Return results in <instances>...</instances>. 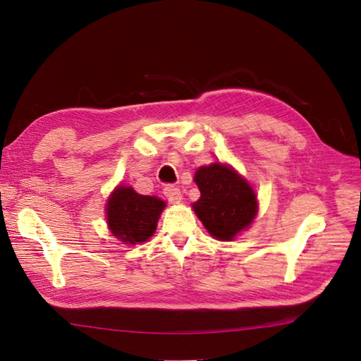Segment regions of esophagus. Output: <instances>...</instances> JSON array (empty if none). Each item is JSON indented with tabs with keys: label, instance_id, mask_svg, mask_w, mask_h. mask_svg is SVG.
Here are the masks:
<instances>
[{
	"label": "esophagus",
	"instance_id": "1",
	"mask_svg": "<svg viewBox=\"0 0 361 361\" xmlns=\"http://www.w3.org/2000/svg\"><path fill=\"white\" fill-rule=\"evenodd\" d=\"M163 193H164V197L168 198V201L172 202V204H177V202H180L183 200L181 190L175 186H166L163 189Z\"/></svg>",
	"mask_w": 361,
	"mask_h": 361
}]
</instances>
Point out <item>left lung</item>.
I'll use <instances>...</instances> for the list:
<instances>
[{
  "instance_id": "left-lung-1",
  "label": "left lung",
  "mask_w": 361,
  "mask_h": 361,
  "mask_svg": "<svg viewBox=\"0 0 361 361\" xmlns=\"http://www.w3.org/2000/svg\"><path fill=\"white\" fill-rule=\"evenodd\" d=\"M201 192L193 210L207 232L219 241H232L243 228L252 224L257 202L253 189L228 166L214 163L195 172Z\"/></svg>"
}]
</instances>
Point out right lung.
<instances>
[{
  "mask_svg": "<svg viewBox=\"0 0 361 361\" xmlns=\"http://www.w3.org/2000/svg\"><path fill=\"white\" fill-rule=\"evenodd\" d=\"M164 206V201L157 197L140 195L133 188L120 186L108 200V226L126 244L145 243L154 235Z\"/></svg>",
  "mask_w": 361,
  "mask_h": 361,
  "instance_id": "add662e5",
  "label": "right lung"
}]
</instances>
